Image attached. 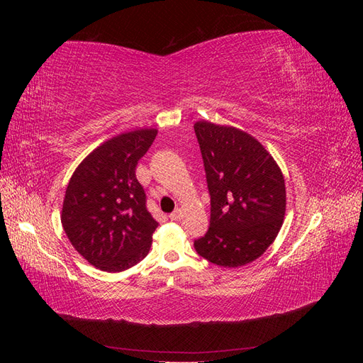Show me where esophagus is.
I'll return each instance as SVG.
<instances>
[{
  "label": "esophagus",
  "instance_id": "1",
  "mask_svg": "<svg viewBox=\"0 0 363 363\" xmlns=\"http://www.w3.org/2000/svg\"><path fill=\"white\" fill-rule=\"evenodd\" d=\"M180 218H182V211H180V208H175V211L169 215V219H171V221H179Z\"/></svg>",
  "mask_w": 363,
  "mask_h": 363
}]
</instances>
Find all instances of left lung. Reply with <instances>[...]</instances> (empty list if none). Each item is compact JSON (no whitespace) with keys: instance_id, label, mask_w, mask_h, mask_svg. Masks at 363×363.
I'll list each match as a JSON object with an SVG mask.
<instances>
[{"instance_id":"obj_1","label":"left lung","mask_w":363,"mask_h":363,"mask_svg":"<svg viewBox=\"0 0 363 363\" xmlns=\"http://www.w3.org/2000/svg\"><path fill=\"white\" fill-rule=\"evenodd\" d=\"M194 130L211 194V227L194 247L215 265H247L281 228L286 212L281 169L247 131L208 121H196Z\"/></svg>"}]
</instances>
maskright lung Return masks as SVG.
<instances>
[{"instance_id": "add662e5", "label": "right lung", "mask_w": 363, "mask_h": 363, "mask_svg": "<svg viewBox=\"0 0 363 363\" xmlns=\"http://www.w3.org/2000/svg\"><path fill=\"white\" fill-rule=\"evenodd\" d=\"M156 136V128H139L103 142L68 183L60 215L63 230L98 269L121 272L148 255L157 221L147 211L135 171Z\"/></svg>"}]
</instances>
